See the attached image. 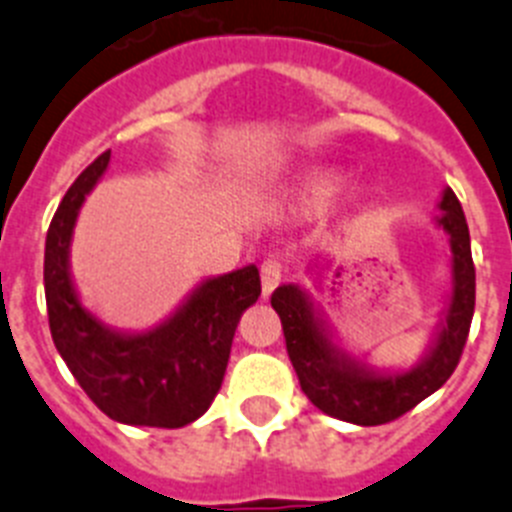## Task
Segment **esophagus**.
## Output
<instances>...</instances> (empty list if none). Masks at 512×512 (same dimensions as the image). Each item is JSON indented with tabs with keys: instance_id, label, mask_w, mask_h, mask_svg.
<instances>
[{
	"instance_id": "1",
	"label": "esophagus",
	"mask_w": 512,
	"mask_h": 512,
	"mask_svg": "<svg viewBox=\"0 0 512 512\" xmlns=\"http://www.w3.org/2000/svg\"><path fill=\"white\" fill-rule=\"evenodd\" d=\"M260 278H262V296L268 299L270 293L275 291V286L281 283L283 265L278 260H265L260 268Z\"/></svg>"
}]
</instances>
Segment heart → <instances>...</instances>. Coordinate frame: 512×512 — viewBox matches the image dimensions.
<instances>
[{
  "instance_id": "heart-1",
  "label": "heart",
  "mask_w": 512,
  "mask_h": 512,
  "mask_svg": "<svg viewBox=\"0 0 512 512\" xmlns=\"http://www.w3.org/2000/svg\"><path fill=\"white\" fill-rule=\"evenodd\" d=\"M342 185V172L340 170H317L311 172L309 177L301 185V195H304V201L311 203V206H324V203H330L332 198L337 195Z\"/></svg>"
}]
</instances>
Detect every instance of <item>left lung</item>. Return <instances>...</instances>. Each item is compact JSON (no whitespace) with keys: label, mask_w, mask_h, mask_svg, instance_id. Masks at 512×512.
<instances>
[{"label":"left lung","mask_w":512,"mask_h":512,"mask_svg":"<svg viewBox=\"0 0 512 512\" xmlns=\"http://www.w3.org/2000/svg\"><path fill=\"white\" fill-rule=\"evenodd\" d=\"M435 226L451 247L446 301L430 335L428 348L410 368H379L345 348L324 311L299 283H283L273 291V309L283 322L288 358L299 376L301 391L324 415L353 425H384L410 412L451 379L466 345L474 317V262L464 211L451 188H443Z\"/></svg>","instance_id":"1"}]
</instances>
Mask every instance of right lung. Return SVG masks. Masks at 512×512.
<instances>
[{
	"label": "right lung",
	"instance_id": "add662e5",
	"mask_svg": "<svg viewBox=\"0 0 512 512\" xmlns=\"http://www.w3.org/2000/svg\"><path fill=\"white\" fill-rule=\"evenodd\" d=\"M110 151L74 180L46 234L48 324L53 345L100 412L121 425L182 428L211 407L224 381L242 311L260 296L257 265L201 278L149 330H118L84 306L71 275V239L87 195L108 172Z\"/></svg>",
	"mask_w": 512,
	"mask_h": 512
}]
</instances>
